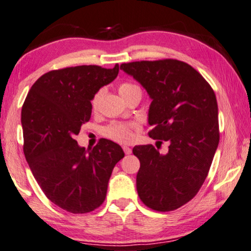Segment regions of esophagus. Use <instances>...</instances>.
<instances>
[{
    "label": "esophagus",
    "instance_id": "34e87169",
    "mask_svg": "<svg viewBox=\"0 0 251 251\" xmlns=\"http://www.w3.org/2000/svg\"><path fill=\"white\" fill-rule=\"evenodd\" d=\"M123 151H125V153L126 154H131V152H132V150H131V148H129V146H123Z\"/></svg>",
    "mask_w": 251,
    "mask_h": 251
}]
</instances>
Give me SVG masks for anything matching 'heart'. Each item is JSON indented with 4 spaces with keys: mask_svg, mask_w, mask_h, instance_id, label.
<instances>
[{
    "mask_svg": "<svg viewBox=\"0 0 251 251\" xmlns=\"http://www.w3.org/2000/svg\"><path fill=\"white\" fill-rule=\"evenodd\" d=\"M139 90L138 86H136L135 84L131 83H122L119 86V93L123 99L126 96H129L130 93H132L133 91ZM100 96L101 92H98L96 96L93 97L91 105H92L93 110L97 109L98 105H99ZM137 125L136 123H122V122H113L110 123L108 126H106L103 130V135L106 137H108L113 141L119 142V143H129L131 142L133 137H135V130L137 129Z\"/></svg>",
    "mask_w": 251,
    "mask_h": 251,
    "instance_id": "obj_1",
    "label": "heart"
}]
</instances>
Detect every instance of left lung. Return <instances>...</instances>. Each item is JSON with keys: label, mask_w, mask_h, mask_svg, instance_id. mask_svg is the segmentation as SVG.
<instances>
[{"label": "left lung", "mask_w": 251, "mask_h": 251, "mask_svg": "<svg viewBox=\"0 0 251 251\" xmlns=\"http://www.w3.org/2000/svg\"><path fill=\"white\" fill-rule=\"evenodd\" d=\"M121 70L152 99L150 137L169 143L166 154L152 145L132 149L141 162L138 196L152 210H176L196 196L219 144L216 94L197 70L182 61L131 62L121 64Z\"/></svg>", "instance_id": "1"}]
</instances>
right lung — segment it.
<instances>
[{
	"mask_svg": "<svg viewBox=\"0 0 251 251\" xmlns=\"http://www.w3.org/2000/svg\"><path fill=\"white\" fill-rule=\"evenodd\" d=\"M118 74L119 64L50 71L32 85L23 105L26 161L48 200L70 213L91 212L103 203L113 168L125 157L109 139L89 150L75 139L91 118V100Z\"/></svg>",
	"mask_w": 251,
	"mask_h": 251,
	"instance_id": "obj_1",
	"label": "right lung"
}]
</instances>
